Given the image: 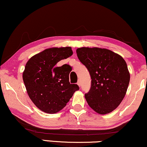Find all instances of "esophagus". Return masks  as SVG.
I'll list each match as a JSON object with an SVG mask.
<instances>
[{"instance_id":"1","label":"esophagus","mask_w":147,"mask_h":147,"mask_svg":"<svg viewBox=\"0 0 147 147\" xmlns=\"http://www.w3.org/2000/svg\"><path fill=\"white\" fill-rule=\"evenodd\" d=\"M77 84H78V86H80V85H81V83H80V81H78V82H77Z\"/></svg>"}]
</instances>
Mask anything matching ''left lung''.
<instances>
[{"label":"left lung","instance_id":"8db88e82","mask_svg":"<svg viewBox=\"0 0 147 147\" xmlns=\"http://www.w3.org/2000/svg\"><path fill=\"white\" fill-rule=\"evenodd\" d=\"M76 53L92 79L90 90L85 94L88 104L99 114L113 111L122 101L129 85L125 60L105 49L82 47Z\"/></svg>","mask_w":147,"mask_h":147}]
</instances>
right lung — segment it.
I'll use <instances>...</instances> for the list:
<instances>
[{
	"instance_id": "obj_1",
	"label": "right lung",
	"mask_w": 147,
	"mask_h": 147,
	"mask_svg": "<svg viewBox=\"0 0 147 147\" xmlns=\"http://www.w3.org/2000/svg\"><path fill=\"white\" fill-rule=\"evenodd\" d=\"M72 54L71 47L51 48L34 55L26 63L23 73L24 84L30 99L41 111L57 113L79 90L77 84L69 81L70 65L55 66Z\"/></svg>"
}]
</instances>
